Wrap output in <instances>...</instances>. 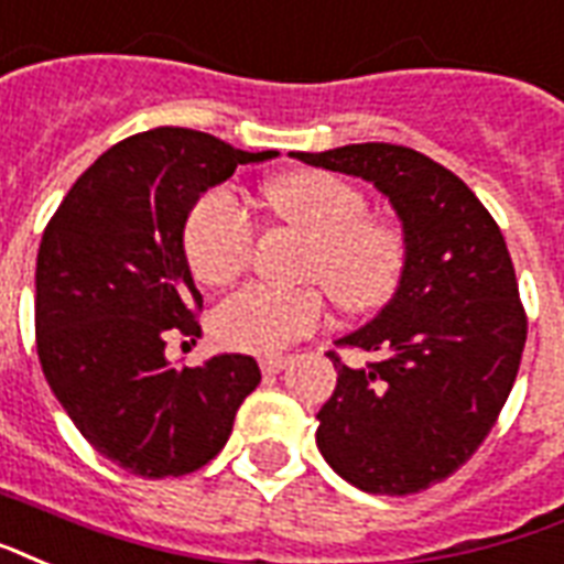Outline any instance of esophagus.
I'll return each mask as SVG.
<instances>
[{
  "label": "esophagus",
  "mask_w": 564,
  "mask_h": 564,
  "mask_svg": "<svg viewBox=\"0 0 564 564\" xmlns=\"http://www.w3.org/2000/svg\"><path fill=\"white\" fill-rule=\"evenodd\" d=\"M286 364H290V358H283V355H265V358H260V369H263V372H269V376L281 372Z\"/></svg>",
  "instance_id": "esophagus-1"
}]
</instances>
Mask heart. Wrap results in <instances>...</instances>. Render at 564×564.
I'll use <instances>...</instances> for the list:
<instances>
[{
	"mask_svg": "<svg viewBox=\"0 0 564 564\" xmlns=\"http://www.w3.org/2000/svg\"><path fill=\"white\" fill-rule=\"evenodd\" d=\"M269 209L290 230L311 236L304 278L319 281L351 313L381 311L397 299L411 265L405 227L369 215V197L328 171H295L265 188ZM257 221L227 188L206 192L183 230L188 269L197 281L221 286L253 263ZM328 322L322 286L278 290L248 283L218 301L213 334L239 351H281Z\"/></svg>",
	"mask_w": 564,
	"mask_h": 564,
	"instance_id": "heart-1",
	"label": "heart"
}]
</instances>
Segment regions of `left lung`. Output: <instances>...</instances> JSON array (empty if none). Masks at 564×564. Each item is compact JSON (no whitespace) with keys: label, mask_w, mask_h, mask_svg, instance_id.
<instances>
[{"label":"left lung","mask_w":564,"mask_h":564,"mask_svg":"<svg viewBox=\"0 0 564 564\" xmlns=\"http://www.w3.org/2000/svg\"><path fill=\"white\" fill-rule=\"evenodd\" d=\"M292 156L376 183L411 242L397 299L337 343L376 358L351 369L328 351L337 390L316 414V444L360 491H425L470 462L518 378L527 311L506 239L462 177L411 148Z\"/></svg>","instance_id":"8db88e82"}]
</instances>
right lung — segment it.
Here are the masks:
<instances>
[{"instance_id":"right-lung-1","label":"right lung","mask_w":564,"mask_h":564,"mask_svg":"<svg viewBox=\"0 0 564 564\" xmlns=\"http://www.w3.org/2000/svg\"><path fill=\"white\" fill-rule=\"evenodd\" d=\"M272 156L197 129H148L106 150L43 230L34 274L43 376L82 437L127 473L200 470L260 384L248 355L171 367L165 334H200L204 299L183 251L188 209L236 165Z\"/></svg>"}]
</instances>
